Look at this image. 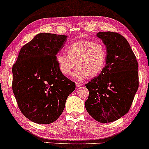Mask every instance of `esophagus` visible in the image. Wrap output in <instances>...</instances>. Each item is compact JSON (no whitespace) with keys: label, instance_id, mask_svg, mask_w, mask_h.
Returning a JSON list of instances; mask_svg holds the SVG:
<instances>
[{"label":"esophagus","instance_id":"esophagus-1","mask_svg":"<svg viewBox=\"0 0 149 149\" xmlns=\"http://www.w3.org/2000/svg\"><path fill=\"white\" fill-rule=\"evenodd\" d=\"M75 84H76V86H77V87H79V86H82V84H81V83L76 82V83H75Z\"/></svg>","mask_w":149,"mask_h":149}]
</instances>
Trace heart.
<instances>
[{"mask_svg":"<svg viewBox=\"0 0 149 149\" xmlns=\"http://www.w3.org/2000/svg\"><path fill=\"white\" fill-rule=\"evenodd\" d=\"M66 52L67 54L60 53L56 55L58 70L62 74L68 76L76 65L72 77L78 81H82L88 77H97L106 66L108 53L106 46L101 43L76 40L67 46Z\"/></svg>","mask_w":149,"mask_h":149,"instance_id":"obj_1","label":"heart"}]
</instances>
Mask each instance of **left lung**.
Here are the masks:
<instances>
[{
    "label": "left lung",
    "instance_id": "8db88e82",
    "mask_svg": "<svg viewBox=\"0 0 149 149\" xmlns=\"http://www.w3.org/2000/svg\"><path fill=\"white\" fill-rule=\"evenodd\" d=\"M108 59L103 72L86 84L88 98L85 108L101 123L114 122L130 111L139 87L138 63L128 41L116 32H98Z\"/></svg>",
    "mask_w": 149,
    "mask_h": 149
}]
</instances>
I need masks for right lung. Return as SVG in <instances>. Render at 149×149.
Segmentation results:
<instances>
[{"instance_id": "add662e5", "label": "right lung", "mask_w": 149, "mask_h": 149, "mask_svg": "<svg viewBox=\"0 0 149 149\" xmlns=\"http://www.w3.org/2000/svg\"><path fill=\"white\" fill-rule=\"evenodd\" d=\"M67 36L40 33L22 47L13 66V91L23 115L38 124H50L61 116L75 83L60 72L57 53Z\"/></svg>"}]
</instances>
